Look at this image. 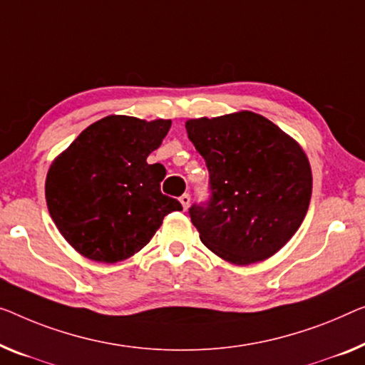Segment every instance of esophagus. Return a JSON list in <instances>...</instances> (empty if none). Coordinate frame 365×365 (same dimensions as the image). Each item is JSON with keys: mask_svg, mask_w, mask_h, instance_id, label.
<instances>
[{"mask_svg": "<svg viewBox=\"0 0 365 365\" xmlns=\"http://www.w3.org/2000/svg\"><path fill=\"white\" fill-rule=\"evenodd\" d=\"M180 203H182V206H183V210L187 211L188 206H190V195H188V193H183V195H182V197H180Z\"/></svg>", "mask_w": 365, "mask_h": 365, "instance_id": "obj_1", "label": "esophagus"}]
</instances>
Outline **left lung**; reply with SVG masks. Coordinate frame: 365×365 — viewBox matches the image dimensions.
I'll list each match as a JSON object with an SVG mask.
<instances>
[{
	"instance_id": "8db88e82",
	"label": "left lung",
	"mask_w": 365,
	"mask_h": 365,
	"mask_svg": "<svg viewBox=\"0 0 365 365\" xmlns=\"http://www.w3.org/2000/svg\"><path fill=\"white\" fill-rule=\"evenodd\" d=\"M185 128L210 172V200L188 210L201 242L236 265L280 251L312 198V167L300 144L252 111L188 119Z\"/></svg>"
}]
</instances>
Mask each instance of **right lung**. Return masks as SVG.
Instances as JSON below:
<instances>
[{"label":"right lung","mask_w":365,"mask_h":365,"mask_svg":"<svg viewBox=\"0 0 365 365\" xmlns=\"http://www.w3.org/2000/svg\"><path fill=\"white\" fill-rule=\"evenodd\" d=\"M172 126L111 114L91 124L52 162L47 208L75 251L114 264L140 251L172 211L175 198L160 192L165 168L148 164Z\"/></svg>","instance_id":"obj_1"}]
</instances>
